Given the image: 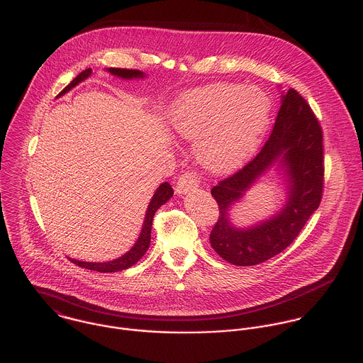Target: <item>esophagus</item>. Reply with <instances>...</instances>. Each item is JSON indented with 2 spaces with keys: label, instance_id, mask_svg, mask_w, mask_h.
Segmentation results:
<instances>
[{
  "label": "esophagus",
  "instance_id": "34e87169",
  "mask_svg": "<svg viewBox=\"0 0 363 363\" xmlns=\"http://www.w3.org/2000/svg\"><path fill=\"white\" fill-rule=\"evenodd\" d=\"M199 186V177L193 172H187L179 177V182L176 184V193L177 194H187L190 190Z\"/></svg>",
  "mask_w": 363,
  "mask_h": 363
}]
</instances>
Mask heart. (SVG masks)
Returning <instances> with one entry per match:
<instances>
[{
    "mask_svg": "<svg viewBox=\"0 0 363 363\" xmlns=\"http://www.w3.org/2000/svg\"><path fill=\"white\" fill-rule=\"evenodd\" d=\"M169 117L179 136L197 140V162L210 173L225 174L257 149L270 118V100L256 87L213 83L182 93Z\"/></svg>",
    "mask_w": 363,
    "mask_h": 363,
    "instance_id": "obj_1",
    "label": "heart"
}]
</instances>
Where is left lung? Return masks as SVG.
<instances>
[{
  "mask_svg": "<svg viewBox=\"0 0 363 363\" xmlns=\"http://www.w3.org/2000/svg\"><path fill=\"white\" fill-rule=\"evenodd\" d=\"M273 130L260 152L240 172L213 187L220 217L210 234L213 249L237 266L262 263L297 238L318 208L324 184L323 130L307 101L293 89L281 91ZM270 169L286 182L284 207L266 220L237 228L230 210L245 191Z\"/></svg>",
  "mask_w": 363,
  "mask_h": 363,
  "instance_id": "left-lung-1",
  "label": "left lung"
}]
</instances>
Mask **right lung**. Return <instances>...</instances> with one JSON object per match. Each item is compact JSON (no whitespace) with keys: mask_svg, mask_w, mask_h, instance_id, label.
<instances>
[{"mask_svg":"<svg viewBox=\"0 0 363 363\" xmlns=\"http://www.w3.org/2000/svg\"><path fill=\"white\" fill-rule=\"evenodd\" d=\"M107 72H110L113 76L120 77V79H123V80H133V79H143L145 77L143 72H139V70L110 67V69H107ZM91 73H93L91 69H86L84 72H82L67 87L63 89V91L57 97L66 94L73 87H76L79 83H82L86 79H89L91 76ZM172 197H173V189H172V186L167 182L162 183L156 189V191L152 196L150 203L147 206V210H146V214H145V220H143V225H142L140 234L138 237V241L133 243V246L125 255H122V256L117 257V259L108 260V262H82V260H76V259H72V257H69V259L74 264H77L80 267H84V269H89V270H96V272H101V273L120 272V270H123V269H128V267L133 266L146 253V250H147V247L150 245L152 221H153V216H155L156 210L159 207H162L164 203H167Z\"/></svg>","mask_w":363,"mask_h":363,"instance_id":"1","label":"right lung"}]
</instances>
